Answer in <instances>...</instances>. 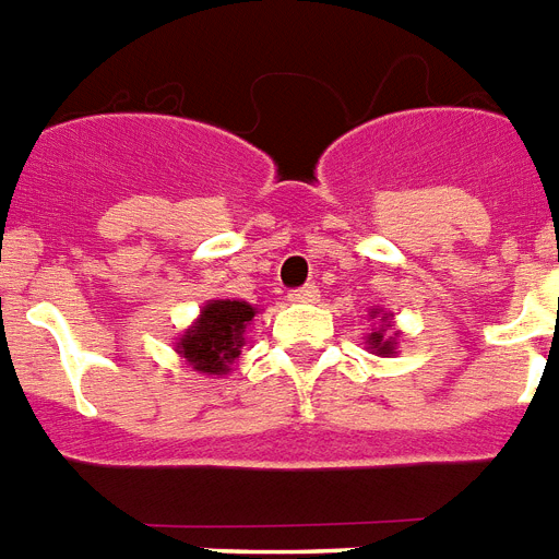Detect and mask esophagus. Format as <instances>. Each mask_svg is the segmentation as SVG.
I'll use <instances>...</instances> for the list:
<instances>
[{"instance_id":"1","label":"esophagus","mask_w":559,"mask_h":559,"mask_svg":"<svg viewBox=\"0 0 559 559\" xmlns=\"http://www.w3.org/2000/svg\"><path fill=\"white\" fill-rule=\"evenodd\" d=\"M320 300V292H317V285H306V288H297L292 292V302H300V306H308V302Z\"/></svg>"}]
</instances>
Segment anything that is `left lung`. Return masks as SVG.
Listing matches in <instances>:
<instances>
[{"instance_id":"1","label":"left lung","mask_w":559,"mask_h":559,"mask_svg":"<svg viewBox=\"0 0 559 559\" xmlns=\"http://www.w3.org/2000/svg\"><path fill=\"white\" fill-rule=\"evenodd\" d=\"M369 320H374V329L364 337L366 349L378 357L399 355L401 332H392V320H395V314L383 311V308H369Z\"/></svg>"}]
</instances>
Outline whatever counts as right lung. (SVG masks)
<instances>
[{
  "label": "right lung",
  "mask_w": 559,
  "mask_h": 559,
  "mask_svg": "<svg viewBox=\"0 0 559 559\" xmlns=\"http://www.w3.org/2000/svg\"><path fill=\"white\" fill-rule=\"evenodd\" d=\"M259 308L245 300H207L193 323L176 337V352L199 374L230 372V364L242 355L245 334Z\"/></svg>",
  "instance_id": "obj_1"
}]
</instances>
